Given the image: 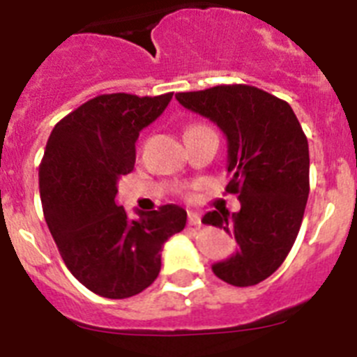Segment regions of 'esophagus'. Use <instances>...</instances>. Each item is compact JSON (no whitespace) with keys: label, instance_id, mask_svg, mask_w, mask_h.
Returning <instances> with one entry per match:
<instances>
[{"label":"esophagus","instance_id":"esophagus-1","mask_svg":"<svg viewBox=\"0 0 357 357\" xmlns=\"http://www.w3.org/2000/svg\"><path fill=\"white\" fill-rule=\"evenodd\" d=\"M188 223L189 225H195V227L202 225V216L197 213H188Z\"/></svg>","mask_w":357,"mask_h":357}]
</instances>
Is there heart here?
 I'll use <instances>...</instances> for the list:
<instances>
[{
    "instance_id": "b5f03b06",
    "label": "heart",
    "mask_w": 357,
    "mask_h": 357,
    "mask_svg": "<svg viewBox=\"0 0 357 357\" xmlns=\"http://www.w3.org/2000/svg\"><path fill=\"white\" fill-rule=\"evenodd\" d=\"M200 130H209V128L204 127V125H191V127L185 130V134H193V132H200Z\"/></svg>"
}]
</instances>
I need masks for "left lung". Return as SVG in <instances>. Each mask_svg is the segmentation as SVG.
<instances>
[{
    "instance_id": "8db88e82",
    "label": "left lung",
    "mask_w": 357,
    "mask_h": 357,
    "mask_svg": "<svg viewBox=\"0 0 357 357\" xmlns=\"http://www.w3.org/2000/svg\"><path fill=\"white\" fill-rule=\"evenodd\" d=\"M175 98L227 135L225 193L238 195L241 209L211 211L202 222L234 236L239 248L213 264L214 275L239 288L259 284L284 263L301 230L309 197L307 137L289 103L252 85Z\"/></svg>"
}]
</instances>
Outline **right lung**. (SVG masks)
Segmentation results:
<instances>
[{
  "instance_id": "add662e5",
  "label": "right lung",
  "mask_w": 357,
  "mask_h": 357,
  "mask_svg": "<svg viewBox=\"0 0 357 357\" xmlns=\"http://www.w3.org/2000/svg\"><path fill=\"white\" fill-rule=\"evenodd\" d=\"M173 93L100 94L56 123L39 166L43 213L69 272L93 293L128 298L157 279L160 250L188 213L162 206L130 220L116 204L134 169L135 141Z\"/></svg>"
}]
</instances>
